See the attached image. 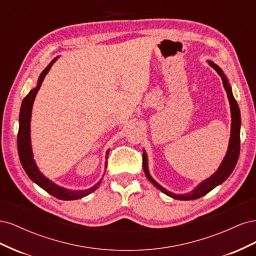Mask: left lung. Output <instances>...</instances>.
Here are the masks:
<instances>
[{"instance_id": "obj_1", "label": "left lung", "mask_w": 256, "mask_h": 256, "mask_svg": "<svg viewBox=\"0 0 256 256\" xmlns=\"http://www.w3.org/2000/svg\"><path fill=\"white\" fill-rule=\"evenodd\" d=\"M208 64L210 65L214 70L218 72V74L221 76L223 81V86L226 90L230 106V116H232V126H230V143H228V148L226 152V157H224L223 161L219 168L216 170V172L214 173L210 177L207 178L204 182H200L196 189H193L191 192L184 193V194H175V193L166 190V188L160 186L154 178L150 176L148 172V166H147V156L143 154V170L144 173L148 180L154 187L158 188L160 191H162L164 194L171 196L176 200H196L202 198L203 196L207 194L209 191H212L216 186L222 184L226 178L234 171V168L237 164L238 157H239V152H240V125H242V118H240V111L239 106L237 104V102L235 100L233 92H232V88L226 79V74H223L222 69L216 65L214 62L208 60Z\"/></svg>"}]
</instances>
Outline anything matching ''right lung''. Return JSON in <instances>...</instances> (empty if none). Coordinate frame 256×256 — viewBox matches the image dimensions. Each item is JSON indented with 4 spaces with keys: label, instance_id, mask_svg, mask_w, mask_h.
Segmentation results:
<instances>
[{
    "label": "right lung",
    "instance_id": "obj_1",
    "mask_svg": "<svg viewBox=\"0 0 256 256\" xmlns=\"http://www.w3.org/2000/svg\"><path fill=\"white\" fill-rule=\"evenodd\" d=\"M58 58H53L51 63L44 68V70L40 74V79L37 81V86L33 90H30L28 94L24 97L21 104L20 114H19V131L17 136V146H18V154L19 159L22 164V168H24L26 173L28 176L32 180L35 184L40 186L44 191H47L49 194L56 196L58 200H72L82 198L84 196H88L90 193L95 191L102 180H100L96 184L92 187L85 189V190H69L65 189L63 187L56 184L47 177L44 176L40 168H37L35 160L33 158V152H32V145H30V115H32V106L34 104V100L36 97L37 92L40 90L42 83L44 79L46 74H47L50 70L51 66L53 65L54 62L58 60Z\"/></svg>",
    "mask_w": 256,
    "mask_h": 256
}]
</instances>
